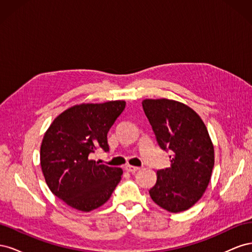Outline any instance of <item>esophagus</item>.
<instances>
[{
	"instance_id": "34e87169",
	"label": "esophagus",
	"mask_w": 252,
	"mask_h": 252,
	"mask_svg": "<svg viewBox=\"0 0 252 252\" xmlns=\"http://www.w3.org/2000/svg\"><path fill=\"white\" fill-rule=\"evenodd\" d=\"M125 169H126V171H128V172H131V173H134V172H136L138 171L140 168L139 167H135V166H131V165H127L126 167H125Z\"/></svg>"
}]
</instances>
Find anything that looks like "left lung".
<instances>
[{"label": "left lung", "mask_w": 252, "mask_h": 252, "mask_svg": "<svg viewBox=\"0 0 252 252\" xmlns=\"http://www.w3.org/2000/svg\"><path fill=\"white\" fill-rule=\"evenodd\" d=\"M142 105L159 147L171 152L170 167L158 170L149 194L167 211L187 210L202 197L215 165L207 128L199 114L183 103L147 98Z\"/></svg>", "instance_id": "1"}]
</instances>
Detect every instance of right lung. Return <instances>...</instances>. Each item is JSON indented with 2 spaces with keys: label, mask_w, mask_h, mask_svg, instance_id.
Segmentation results:
<instances>
[{
  "label": "right lung",
  "mask_w": 252,
  "mask_h": 252,
  "mask_svg": "<svg viewBox=\"0 0 252 252\" xmlns=\"http://www.w3.org/2000/svg\"><path fill=\"white\" fill-rule=\"evenodd\" d=\"M125 101L81 104L52 122L41 145V167L51 192L84 212L109 200L123 170L90 158L96 148L109 150L107 133L125 109Z\"/></svg>",
  "instance_id": "obj_1"
}]
</instances>
